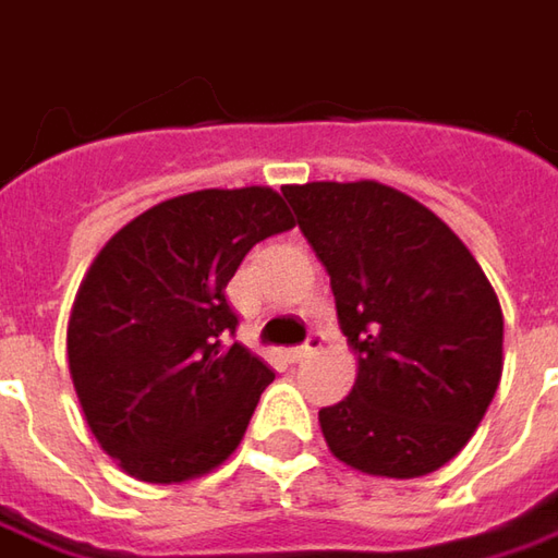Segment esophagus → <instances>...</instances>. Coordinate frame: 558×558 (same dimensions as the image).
Returning <instances> with one entry per match:
<instances>
[{"mask_svg": "<svg viewBox=\"0 0 558 558\" xmlns=\"http://www.w3.org/2000/svg\"><path fill=\"white\" fill-rule=\"evenodd\" d=\"M323 348V332H311V338L304 341V344H298V348H291L289 354L294 363H301V360H307L311 354H316Z\"/></svg>", "mask_w": 558, "mask_h": 558, "instance_id": "esophagus-1", "label": "esophagus"}]
</instances>
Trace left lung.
<instances>
[{
    "mask_svg": "<svg viewBox=\"0 0 558 558\" xmlns=\"http://www.w3.org/2000/svg\"><path fill=\"white\" fill-rule=\"evenodd\" d=\"M282 195L332 279L356 381L319 410L335 457L418 478L469 444L504 375V311L478 260L391 185L307 183Z\"/></svg>",
    "mask_w": 558,
    "mask_h": 558,
    "instance_id": "obj_1",
    "label": "left lung"
}]
</instances>
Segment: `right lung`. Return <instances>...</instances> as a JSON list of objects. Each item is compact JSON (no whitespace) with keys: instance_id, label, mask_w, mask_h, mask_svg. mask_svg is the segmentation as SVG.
<instances>
[{"instance_id":"1","label":"right lung","mask_w":558,"mask_h":558,"mask_svg":"<svg viewBox=\"0 0 558 558\" xmlns=\"http://www.w3.org/2000/svg\"><path fill=\"white\" fill-rule=\"evenodd\" d=\"M294 226L267 185L155 204L98 251L76 291L68 366L101 450L140 482L210 472L239 447L272 369L235 335L226 286Z\"/></svg>"}]
</instances>
